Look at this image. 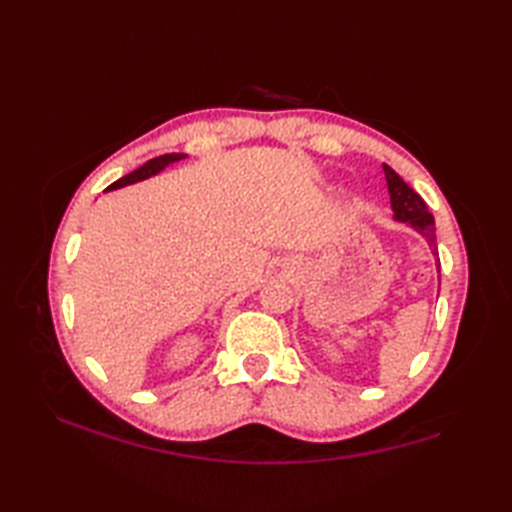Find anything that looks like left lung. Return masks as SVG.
I'll return each mask as SVG.
<instances>
[{"label": "left lung", "mask_w": 512, "mask_h": 512, "mask_svg": "<svg viewBox=\"0 0 512 512\" xmlns=\"http://www.w3.org/2000/svg\"><path fill=\"white\" fill-rule=\"evenodd\" d=\"M385 178H387V189L391 198V211L398 222H407L409 226L416 228V231L427 239V244L433 248V255H438L436 248V222H433V215L427 211V204L420 198V195L413 191L409 184L402 180L398 173L383 165ZM438 262V273H440V259Z\"/></svg>", "instance_id": "left-lung-1"}]
</instances>
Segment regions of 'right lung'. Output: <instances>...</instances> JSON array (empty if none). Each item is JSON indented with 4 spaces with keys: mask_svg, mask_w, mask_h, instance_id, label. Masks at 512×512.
Wrapping results in <instances>:
<instances>
[{
    "mask_svg": "<svg viewBox=\"0 0 512 512\" xmlns=\"http://www.w3.org/2000/svg\"><path fill=\"white\" fill-rule=\"evenodd\" d=\"M182 158H187V156H184V154H165V156L151 158V160L145 162L143 167H138L136 171H132V173H127V176H123L121 180L112 182L110 187H107V191L121 189V187H127V184H134V182H140V180H145V178L156 176V173H160L167 165H171V162H178V160H182Z\"/></svg>",
    "mask_w": 512,
    "mask_h": 512,
    "instance_id": "obj_1",
    "label": "right lung"
}]
</instances>
